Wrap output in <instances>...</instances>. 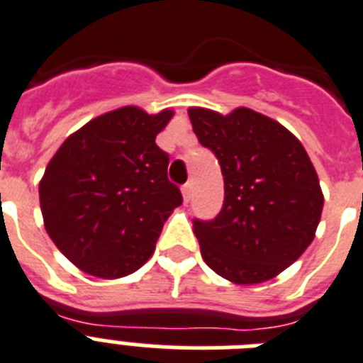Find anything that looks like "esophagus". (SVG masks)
I'll use <instances>...</instances> for the list:
<instances>
[{
	"mask_svg": "<svg viewBox=\"0 0 363 363\" xmlns=\"http://www.w3.org/2000/svg\"><path fill=\"white\" fill-rule=\"evenodd\" d=\"M182 197H184V201H190V197H191V184L190 182H186L184 186H182Z\"/></svg>",
	"mask_w": 363,
	"mask_h": 363,
	"instance_id": "1",
	"label": "esophagus"
}]
</instances>
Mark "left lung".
I'll use <instances>...</instances> for the list:
<instances>
[{"label": "left lung", "mask_w": 363, "mask_h": 363, "mask_svg": "<svg viewBox=\"0 0 363 363\" xmlns=\"http://www.w3.org/2000/svg\"><path fill=\"white\" fill-rule=\"evenodd\" d=\"M188 115L199 143L216 155L225 190L214 220H194L205 263L238 285L276 278L311 244L325 205L304 145L250 108Z\"/></svg>", "instance_id": "left-lung-1"}]
</instances>
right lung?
<instances>
[{
    "mask_svg": "<svg viewBox=\"0 0 363 363\" xmlns=\"http://www.w3.org/2000/svg\"><path fill=\"white\" fill-rule=\"evenodd\" d=\"M173 110L138 106L99 115L59 147L40 184L50 238L79 270L102 279L135 272L155 252L181 190L167 179L169 156L156 135Z\"/></svg>",
    "mask_w": 363,
    "mask_h": 363,
    "instance_id": "obj_1",
    "label": "right lung"
}]
</instances>
